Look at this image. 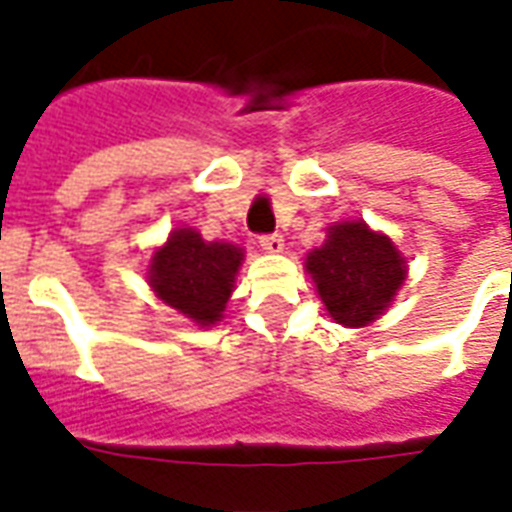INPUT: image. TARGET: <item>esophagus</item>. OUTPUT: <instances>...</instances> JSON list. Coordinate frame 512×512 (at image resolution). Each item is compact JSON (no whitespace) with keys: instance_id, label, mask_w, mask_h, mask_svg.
<instances>
[{"instance_id":"34e87169","label":"esophagus","mask_w":512,"mask_h":512,"mask_svg":"<svg viewBox=\"0 0 512 512\" xmlns=\"http://www.w3.org/2000/svg\"><path fill=\"white\" fill-rule=\"evenodd\" d=\"M260 246L266 249L268 255H279L282 249H285V238L282 235H260Z\"/></svg>"}]
</instances>
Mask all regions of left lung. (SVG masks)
<instances>
[{"label": "left lung", "instance_id": "left-lung-1", "mask_svg": "<svg viewBox=\"0 0 512 512\" xmlns=\"http://www.w3.org/2000/svg\"><path fill=\"white\" fill-rule=\"evenodd\" d=\"M304 271L329 318L345 329H362L389 310L408 277V260L389 235L348 219L334 222L326 241L307 252Z\"/></svg>", "mask_w": 512, "mask_h": 512}]
</instances>
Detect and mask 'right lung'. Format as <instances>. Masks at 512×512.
Instances as JSON below:
<instances>
[{"label": "right lung", "mask_w": 512, "mask_h": 512, "mask_svg": "<svg viewBox=\"0 0 512 512\" xmlns=\"http://www.w3.org/2000/svg\"><path fill=\"white\" fill-rule=\"evenodd\" d=\"M244 257V246L205 241L194 227H175L153 249L145 277L158 301L208 329L224 318Z\"/></svg>", "instance_id": "right-lung-1"}]
</instances>
